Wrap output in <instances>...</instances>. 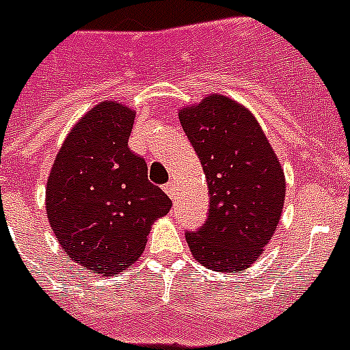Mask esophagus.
Wrapping results in <instances>:
<instances>
[{"mask_svg":"<svg viewBox=\"0 0 350 350\" xmlns=\"http://www.w3.org/2000/svg\"><path fill=\"white\" fill-rule=\"evenodd\" d=\"M163 190H165V193L169 197H171L172 200H176V188H174V185L172 183H167L165 187H163Z\"/></svg>","mask_w":350,"mask_h":350,"instance_id":"obj_1","label":"esophagus"}]
</instances>
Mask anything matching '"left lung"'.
<instances>
[{
	"label": "left lung",
	"mask_w": 350,
	"mask_h": 350,
	"mask_svg": "<svg viewBox=\"0 0 350 350\" xmlns=\"http://www.w3.org/2000/svg\"><path fill=\"white\" fill-rule=\"evenodd\" d=\"M209 190L208 218L187 230L193 257L215 271H243L280 221L285 179L280 162L250 112L221 95L179 112Z\"/></svg>",
	"instance_id": "8db88e82"
}]
</instances>
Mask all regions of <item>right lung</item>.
<instances>
[{"label":"right lung","mask_w":350,"mask_h":350,"mask_svg":"<svg viewBox=\"0 0 350 350\" xmlns=\"http://www.w3.org/2000/svg\"><path fill=\"white\" fill-rule=\"evenodd\" d=\"M133 118L116 102L91 109L63 142L47 181L45 208L57 241L95 273L118 275L135 262L151 224L172 206L129 148Z\"/></svg>","instance_id":"obj_1"}]
</instances>
